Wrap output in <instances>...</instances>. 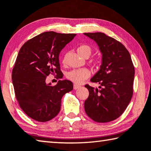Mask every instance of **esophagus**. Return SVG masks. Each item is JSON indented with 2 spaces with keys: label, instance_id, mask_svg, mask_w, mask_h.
I'll list each match as a JSON object with an SVG mask.
<instances>
[{
  "label": "esophagus",
  "instance_id": "34e87169",
  "mask_svg": "<svg viewBox=\"0 0 151 151\" xmlns=\"http://www.w3.org/2000/svg\"><path fill=\"white\" fill-rule=\"evenodd\" d=\"M79 87H81V86L78 85H74V86H73V88H74V89H75V90L78 89V88Z\"/></svg>",
  "mask_w": 151,
  "mask_h": 151
}]
</instances>
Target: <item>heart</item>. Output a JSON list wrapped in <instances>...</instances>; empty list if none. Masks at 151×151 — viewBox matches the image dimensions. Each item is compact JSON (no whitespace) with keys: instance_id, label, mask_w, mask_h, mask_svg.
I'll return each instance as SVG.
<instances>
[{"instance_id":"b5f03b06","label":"heart","mask_w":151,"mask_h":151,"mask_svg":"<svg viewBox=\"0 0 151 151\" xmlns=\"http://www.w3.org/2000/svg\"><path fill=\"white\" fill-rule=\"evenodd\" d=\"M77 52L81 56L87 54L88 56H90L92 52V49L89 45L83 44L81 45L77 48ZM101 60L97 58L93 60L91 64L94 68H99L101 64ZM89 76V72L87 69H75L68 73L66 77L68 79L71 81L72 82L76 83V84H81L83 81L87 79Z\"/></svg>"}]
</instances>
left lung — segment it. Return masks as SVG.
Wrapping results in <instances>:
<instances>
[{
  "label": "left lung",
  "instance_id": "obj_1",
  "mask_svg": "<svg viewBox=\"0 0 151 151\" xmlns=\"http://www.w3.org/2000/svg\"><path fill=\"white\" fill-rule=\"evenodd\" d=\"M94 40L102 54L99 70L91 79L99 88L85 85L89 91L85 101L87 116L96 122L106 123L121 116L133 95L134 66L125 46L101 32L85 33Z\"/></svg>",
  "mask_w": 151,
  "mask_h": 151
}]
</instances>
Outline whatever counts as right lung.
<instances>
[{
    "instance_id": "obj_1",
    "label": "right lung",
    "mask_w": 151,
    "mask_h": 151,
    "mask_svg": "<svg viewBox=\"0 0 151 151\" xmlns=\"http://www.w3.org/2000/svg\"><path fill=\"white\" fill-rule=\"evenodd\" d=\"M76 36L74 33H42L21 47L12 71L16 99L23 111L34 120L45 122L59 113L63 95L73 89L68 80L56 85L46 83L47 76L61 78L59 54Z\"/></svg>"
}]
</instances>
